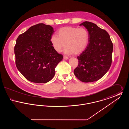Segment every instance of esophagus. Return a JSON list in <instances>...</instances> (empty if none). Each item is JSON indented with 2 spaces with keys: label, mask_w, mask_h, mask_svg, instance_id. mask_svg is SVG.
<instances>
[{
  "label": "esophagus",
  "mask_w": 129,
  "mask_h": 129,
  "mask_svg": "<svg viewBox=\"0 0 129 129\" xmlns=\"http://www.w3.org/2000/svg\"><path fill=\"white\" fill-rule=\"evenodd\" d=\"M63 58H64V59H68L69 58L67 56H63Z\"/></svg>",
  "instance_id": "1"
}]
</instances>
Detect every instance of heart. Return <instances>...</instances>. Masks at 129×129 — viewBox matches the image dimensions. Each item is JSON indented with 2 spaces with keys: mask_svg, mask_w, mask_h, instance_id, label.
Masks as SVG:
<instances>
[{
  "mask_svg": "<svg viewBox=\"0 0 129 129\" xmlns=\"http://www.w3.org/2000/svg\"><path fill=\"white\" fill-rule=\"evenodd\" d=\"M57 35H53L50 38L53 47L56 52H60L65 45L64 52L69 55L82 53L89 42L88 32L83 27H62L58 31Z\"/></svg>",
  "mask_w": 129,
  "mask_h": 129,
  "instance_id": "b5f03b06",
  "label": "heart"
}]
</instances>
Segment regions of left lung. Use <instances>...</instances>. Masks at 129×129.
Here are the masks:
<instances>
[{
    "instance_id": "left-lung-1",
    "label": "left lung",
    "mask_w": 129,
    "mask_h": 129,
    "mask_svg": "<svg viewBox=\"0 0 129 129\" xmlns=\"http://www.w3.org/2000/svg\"><path fill=\"white\" fill-rule=\"evenodd\" d=\"M80 25L84 26L88 31L89 43L77 57L79 63L74 70V74L82 82H93L101 79L109 70L113 43L107 32L97 25L86 21Z\"/></svg>"
}]
</instances>
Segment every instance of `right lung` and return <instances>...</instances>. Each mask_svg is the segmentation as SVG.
<instances>
[{
    "instance_id": "right-lung-1",
    "label": "right lung",
    "mask_w": 129,
    "mask_h": 129,
    "mask_svg": "<svg viewBox=\"0 0 129 129\" xmlns=\"http://www.w3.org/2000/svg\"><path fill=\"white\" fill-rule=\"evenodd\" d=\"M53 28L41 23L34 25L20 35L14 47L16 66L27 80L45 83L52 80L55 68L63 56L50 42Z\"/></svg>"
}]
</instances>
